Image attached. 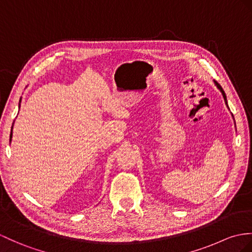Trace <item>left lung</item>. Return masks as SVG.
Instances as JSON below:
<instances>
[{"label": "left lung", "instance_id": "obj_1", "mask_svg": "<svg viewBox=\"0 0 252 252\" xmlns=\"http://www.w3.org/2000/svg\"><path fill=\"white\" fill-rule=\"evenodd\" d=\"M215 82V84H216V87L220 90V92H221V94H222V96H223V99H224V101H225V105L228 106V102H226V96H225V93H224V91L222 90V88L220 87V84L217 82V81H214Z\"/></svg>", "mask_w": 252, "mask_h": 252}]
</instances>
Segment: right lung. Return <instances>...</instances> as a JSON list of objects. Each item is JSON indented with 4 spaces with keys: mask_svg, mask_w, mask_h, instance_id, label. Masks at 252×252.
Returning <instances> with one entry per match:
<instances>
[{
    "mask_svg": "<svg viewBox=\"0 0 252 252\" xmlns=\"http://www.w3.org/2000/svg\"><path fill=\"white\" fill-rule=\"evenodd\" d=\"M11 131H13V127H11ZM11 138H13V132H10V138H9L10 141H11Z\"/></svg>",
    "mask_w": 252,
    "mask_h": 252,
    "instance_id": "add662e5",
    "label": "right lung"
}]
</instances>
